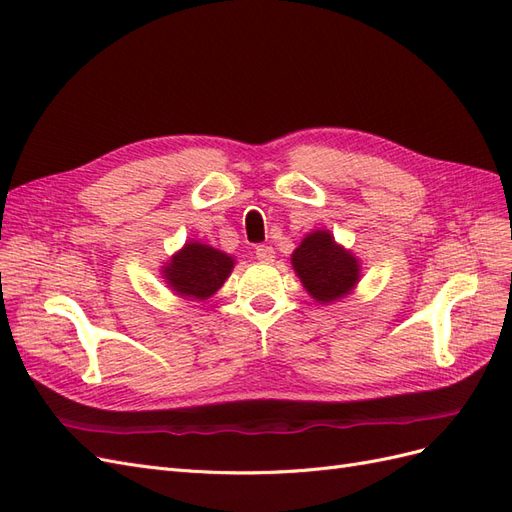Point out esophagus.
I'll return each instance as SVG.
<instances>
[{
  "label": "esophagus",
  "mask_w": 512,
  "mask_h": 512,
  "mask_svg": "<svg viewBox=\"0 0 512 512\" xmlns=\"http://www.w3.org/2000/svg\"><path fill=\"white\" fill-rule=\"evenodd\" d=\"M256 258L260 262H267V265H269V262L275 260V250H273L271 245H258L256 247Z\"/></svg>",
  "instance_id": "obj_1"
}]
</instances>
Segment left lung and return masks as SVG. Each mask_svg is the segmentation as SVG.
I'll return each instance as SVG.
<instances>
[{
	"label": "left lung",
	"instance_id": "obj_1",
	"mask_svg": "<svg viewBox=\"0 0 512 512\" xmlns=\"http://www.w3.org/2000/svg\"><path fill=\"white\" fill-rule=\"evenodd\" d=\"M292 269L312 299L329 305L352 294L361 282V260L333 237L331 230L307 232L292 252Z\"/></svg>",
	"mask_w": 512,
	"mask_h": 512
}]
</instances>
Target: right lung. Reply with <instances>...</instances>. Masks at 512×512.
<instances>
[{"label": "right lung", "instance_id": "add662e5", "mask_svg": "<svg viewBox=\"0 0 512 512\" xmlns=\"http://www.w3.org/2000/svg\"><path fill=\"white\" fill-rule=\"evenodd\" d=\"M235 258L222 250L188 241L162 265V280L177 297L188 301H207L218 292L235 269Z\"/></svg>", "mask_w": 512, "mask_h": 512}]
</instances>
